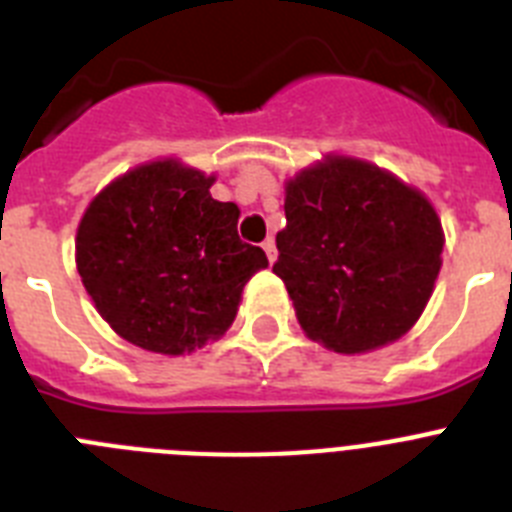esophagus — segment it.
Returning <instances> with one entry per match:
<instances>
[{
  "instance_id": "esophagus-1",
  "label": "esophagus",
  "mask_w": 512,
  "mask_h": 512,
  "mask_svg": "<svg viewBox=\"0 0 512 512\" xmlns=\"http://www.w3.org/2000/svg\"><path fill=\"white\" fill-rule=\"evenodd\" d=\"M261 248L266 251V259H269V264H274V261H277V243H274V238H266V241L261 243Z\"/></svg>"
}]
</instances>
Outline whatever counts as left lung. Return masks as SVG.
<instances>
[{"mask_svg": "<svg viewBox=\"0 0 512 512\" xmlns=\"http://www.w3.org/2000/svg\"><path fill=\"white\" fill-rule=\"evenodd\" d=\"M274 274L310 341L366 354L418 323L441 271L443 228L423 192L351 156L284 184Z\"/></svg>", "mask_w": 512, "mask_h": 512, "instance_id": "left-lung-1", "label": "left lung"}]
</instances>
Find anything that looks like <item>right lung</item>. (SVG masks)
Here are the masks:
<instances>
[{
  "label": "right lung",
  "mask_w": 512,
  "mask_h": 512,
  "mask_svg": "<svg viewBox=\"0 0 512 512\" xmlns=\"http://www.w3.org/2000/svg\"><path fill=\"white\" fill-rule=\"evenodd\" d=\"M215 176L176 158L125 171L89 202L76 269L117 336L182 356L233 325L266 253L238 238V205L212 200Z\"/></svg>",
  "instance_id": "right-lung-1"
}]
</instances>
